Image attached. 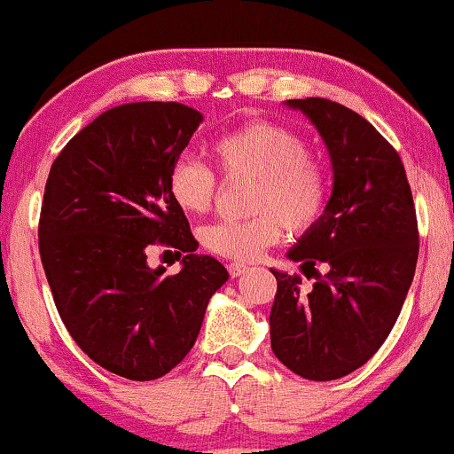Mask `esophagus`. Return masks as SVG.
I'll use <instances>...</instances> for the list:
<instances>
[{"label": "esophagus", "instance_id": "1", "mask_svg": "<svg viewBox=\"0 0 454 454\" xmlns=\"http://www.w3.org/2000/svg\"><path fill=\"white\" fill-rule=\"evenodd\" d=\"M248 268H251V266L238 264V262H236V264H229L227 270H229V275H231L233 279H236V277H242V275H245V272H248Z\"/></svg>", "mask_w": 454, "mask_h": 454}]
</instances>
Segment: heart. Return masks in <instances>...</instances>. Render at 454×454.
Instances as JSON below:
<instances>
[{"mask_svg": "<svg viewBox=\"0 0 454 454\" xmlns=\"http://www.w3.org/2000/svg\"><path fill=\"white\" fill-rule=\"evenodd\" d=\"M212 155L227 177L257 179L248 221L206 225L199 240L206 251L233 262H251L284 236L305 233L323 216L329 177L309 155V145L294 129L268 121H251L218 136ZM216 175L201 160L179 155L168 170V194L184 212L203 214L216 197Z\"/></svg>", "mask_w": 454, "mask_h": 454, "instance_id": "1", "label": "heart"}]
</instances>
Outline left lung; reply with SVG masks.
<instances>
[{
	"label": "left lung",
	"instance_id": "left-lung-1",
	"mask_svg": "<svg viewBox=\"0 0 454 454\" xmlns=\"http://www.w3.org/2000/svg\"><path fill=\"white\" fill-rule=\"evenodd\" d=\"M323 136L333 190L323 216L287 251L301 270L329 266L309 292L301 277L272 270L270 346L286 368L333 381L381 348L401 314L418 262V221L396 149L364 116L335 101L287 99Z\"/></svg>",
	"mask_w": 454,
	"mask_h": 454
}]
</instances>
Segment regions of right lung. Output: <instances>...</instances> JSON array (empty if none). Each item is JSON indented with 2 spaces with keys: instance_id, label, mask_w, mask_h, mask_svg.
Segmentation results:
<instances>
[{
  "instance_id": "obj_1",
  "label": "right lung",
  "mask_w": 454,
  "mask_h": 454,
  "mask_svg": "<svg viewBox=\"0 0 454 454\" xmlns=\"http://www.w3.org/2000/svg\"><path fill=\"white\" fill-rule=\"evenodd\" d=\"M201 121L175 101L116 106L73 136L47 177L38 248L53 303L92 362L131 381L164 377L186 357L229 279L221 262L194 253L168 194L170 164ZM155 241L184 253L177 276L148 268Z\"/></svg>"
}]
</instances>
